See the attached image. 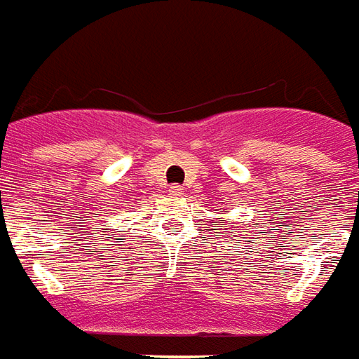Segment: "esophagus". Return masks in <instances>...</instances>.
<instances>
[{
	"instance_id": "1",
	"label": "esophagus",
	"mask_w": 359,
	"mask_h": 359,
	"mask_svg": "<svg viewBox=\"0 0 359 359\" xmlns=\"http://www.w3.org/2000/svg\"><path fill=\"white\" fill-rule=\"evenodd\" d=\"M168 193H170V195H172V197H182V195H184V187H182V185H170V187H168Z\"/></svg>"
}]
</instances>
